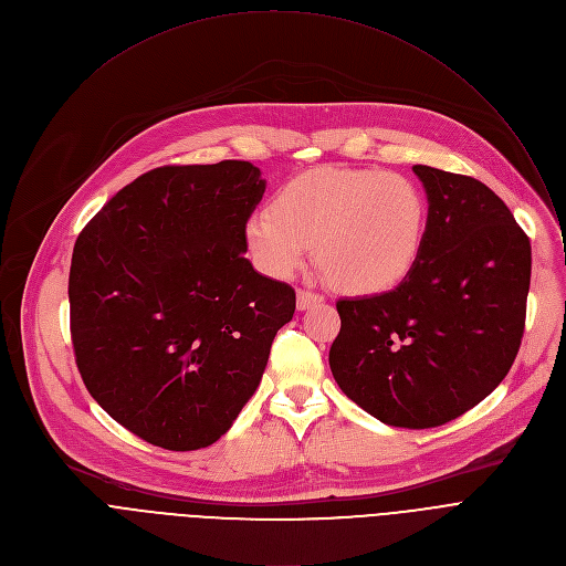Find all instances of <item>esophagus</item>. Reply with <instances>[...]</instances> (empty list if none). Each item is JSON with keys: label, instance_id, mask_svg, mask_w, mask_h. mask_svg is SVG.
I'll list each match as a JSON object with an SVG mask.
<instances>
[{"label": "esophagus", "instance_id": "obj_1", "mask_svg": "<svg viewBox=\"0 0 566 566\" xmlns=\"http://www.w3.org/2000/svg\"><path fill=\"white\" fill-rule=\"evenodd\" d=\"M322 300H325V297H322L319 293H313V291H306V289H297V308L300 311H306V308L319 304Z\"/></svg>", "mask_w": 566, "mask_h": 566}]
</instances>
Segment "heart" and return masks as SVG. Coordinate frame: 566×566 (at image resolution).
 Here are the masks:
<instances>
[{
	"instance_id": "1",
	"label": "heart",
	"mask_w": 566,
	"mask_h": 566,
	"mask_svg": "<svg viewBox=\"0 0 566 566\" xmlns=\"http://www.w3.org/2000/svg\"><path fill=\"white\" fill-rule=\"evenodd\" d=\"M426 223V199L408 177L315 168L282 186L273 210L249 217L247 247L262 273L284 280L306 262L313 244L334 286L376 295L412 273Z\"/></svg>"
}]
</instances>
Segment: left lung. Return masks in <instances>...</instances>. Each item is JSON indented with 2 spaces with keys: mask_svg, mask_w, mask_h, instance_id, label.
<instances>
[{
  "mask_svg": "<svg viewBox=\"0 0 566 566\" xmlns=\"http://www.w3.org/2000/svg\"><path fill=\"white\" fill-rule=\"evenodd\" d=\"M428 195L421 255L396 289L338 300V387L394 428H437L486 398L524 336L531 241L481 181L415 166Z\"/></svg>",
  "mask_w": 566,
  "mask_h": 566,
  "instance_id": "1",
  "label": "left lung"
}]
</instances>
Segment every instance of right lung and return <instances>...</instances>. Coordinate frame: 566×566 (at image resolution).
<instances>
[{
  "label": "right lung",
  "instance_id": "obj_1",
  "mask_svg": "<svg viewBox=\"0 0 566 566\" xmlns=\"http://www.w3.org/2000/svg\"><path fill=\"white\" fill-rule=\"evenodd\" d=\"M266 181L249 160L145 172L80 232L75 365L98 406L166 450L226 434L255 394L295 291L244 258Z\"/></svg>",
  "mask_w": 566,
  "mask_h": 566
}]
</instances>
